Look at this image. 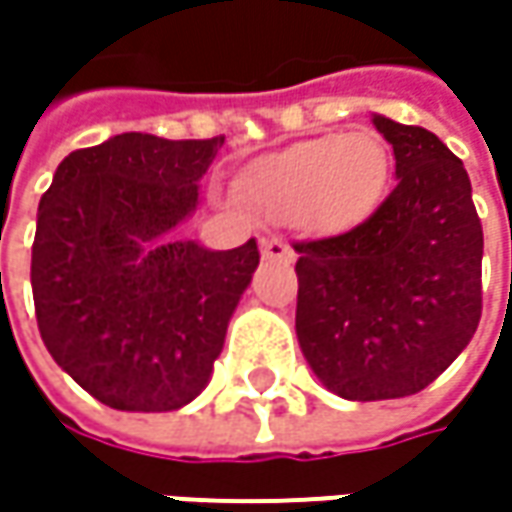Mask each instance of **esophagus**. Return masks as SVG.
Segmentation results:
<instances>
[{"mask_svg":"<svg viewBox=\"0 0 512 512\" xmlns=\"http://www.w3.org/2000/svg\"><path fill=\"white\" fill-rule=\"evenodd\" d=\"M262 256L270 259V262H293L296 259L293 247L282 242V239H265L262 242Z\"/></svg>","mask_w":512,"mask_h":512,"instance_id":"obj_1","label":"esophagus"}]
</instances>
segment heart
Wrapping results in <instances>:
<instances>
[{
  "instance_id": "1",
  "label": "heart",
  "mask_w": 512,
  "mask_h": 512,
  "mask_svg": "<svg viewBox=\"0 0 512 512\" xmlns=\"http://www.w3.org/2000/svg\"><path fill=\"white\" fill-rule=\"evenodd\" d=\"M387 182V150L373 133H333L253 162L236 179L247 207L270 222L339 230L370 213Z\"/></svg>"
}]
</instances>
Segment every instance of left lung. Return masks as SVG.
<instances>
[{
	"mask_svg": "<svg viewBox=\"0 0 512 512\" xmlns=\"http://www.w3.org/2000/svg\"><path fill=\"white\" fill-rule=\"evenodd\" d=\"M373 125L393 145L396 187L356 227L296 245L299 347L350 402L424 390L482 319L484 233L462 159L419 125Z\"/></svg>",
	"mask_w": 512,
	"mask_h": 512,
	"instance_id": "8db88e82",
	"label": "left lung"
}]
</instances>
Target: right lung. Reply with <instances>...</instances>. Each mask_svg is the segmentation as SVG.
Masks as SVG:
<instances>
[{
    "instance_id": "add662e5",
    "label": "right lung",
    "mask_w": 512,
    "mask_h": 512,
    "mask_svg": "<svg viewBox=\"0 0 512 512\" xmlns=\"http://www.w3.org/2000/svg\"><path fill=\"white\" fill-rule=\"evenodd\" d=\"M222 145L122 133L65 156L39 202L30 285L42 342L113 410L193 402L259 267L256 239L233 250L170 239Z\"/></svg>"
}]
</instances>
